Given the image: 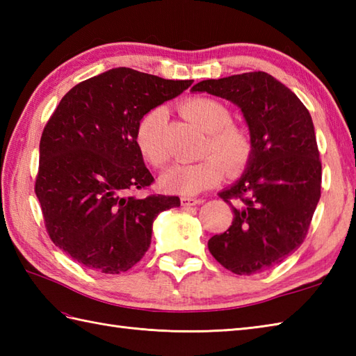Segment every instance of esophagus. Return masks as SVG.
<instances>
[{"instance_id": "1", "label": "esophagus", "mask_w": 356, "mask_h": 356, "mask_svg": "<svg viewBox=\"0 0 356 356\" xmlns=\"http://www.w3.org/2000/svg\"><path fill=\"white\" fill-rule=\"evenodd\" d=\"M180 203H182V207H194V205H200V203H203V199L182 197V199H180Z\"/></svg>"}]
</instances>
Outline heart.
<instances>
[{
  "label": "heart",
  "instance_id": "heart-1",
  "mask_svg": "<svg viewBox=\"0 0 356 356\" xmlns=\"http://www.w3.org/2000/svg\"><path fill=\"white\" fill-rule=\"evenodd\" d=\"M184 111L207 131L202 148V154L207 156L194 163L174 165L163 174L162 185L171 193L193 195L216 186L226 170L229 174L243 170L251 161L254 145L243 128L231 122V111L220 101L207 96L191 97L184 102ZM166 122L168 111L156 107L142 116L136 128V145L154 168H162L170 159L165 143Z\"/></svg>",
  "mask_w": 356,
  "mask_h": 356
}]
</instances>
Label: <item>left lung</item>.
Wrapping results in <instances>:
<instances>
[{
  "instance_id": "obj_1",
  "label": "left lung",
  "mask_w": 356,
  "mask_h": 356,
  "mask_svg": "<svg viewBox=\"0 0 356 356\" xmlns=\"http://www.w3.org/2000/svg\"><path fill=\"white\" fill-rule=\"evenodd\" d=\"M234 102L254 153L238 182L218 193L234 213L209 252L237 275L282 263L303 243L321 195V161L312 118L295 93L264 72L207 79L193 87Z\"/></svg>"
}]
</instances>
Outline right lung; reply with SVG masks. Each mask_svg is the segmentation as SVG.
I'll list each match as a JSON object with an SVG mask.
<instances>
[{
  "label": "right lung",
  "mask_w": 356,
  "mask_h": 356,
  "mask_svg": "<svg viewBox=\"0 0 356 356\" xmlns=\"http://www.w3.org/2000/svg\"><path fill=\"white\" fill-rule=\"evenodd\" d=\"M191 84L119 67L74 86L45 124L35 193L49 237L82 266L133 268L157 214L180 207L176 195L128 193L154 182L136 145L139 120Z\"/></svg>",
  "instance_id": "add662e5"
}]
</instances>
